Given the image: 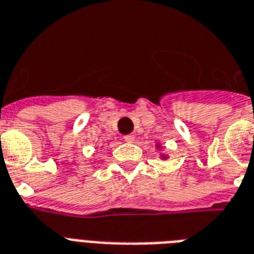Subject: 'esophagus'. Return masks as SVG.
I'll return each instance as SVG.
<instances>
[{"instance_id":"1","label":"esophagus","mask_w":254,"mask_h":254,"mask_svg":"<svg viewBox=\"0 0 254 254\" xmlns=\"http://www.w3.org/2000/svg\"><path fill=\"white\" fill-rule=\"evenodd\" d=\"M125 140L127 141V143H133V141H135V136H133V135H126Z\"/></svg>"}]
</instances>
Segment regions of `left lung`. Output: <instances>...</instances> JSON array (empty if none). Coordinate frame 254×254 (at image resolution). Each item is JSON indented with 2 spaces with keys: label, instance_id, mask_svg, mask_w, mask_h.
I'll return each instance as SVG.
<instances>
[{
  "label": "left lung",
  "instance_id": "obj_1",
  "mask_svg": "<svg viewBox=\"0 0 254 254\" xmlns=\"http://www.w3.org/2000/svg\"><path fill=\"white\" fill-rule=\"evenodd\" d=\"M156 147H158V148H162L160 143H156ZM162 159H164V160H166V159H168V156H167V155H164V154H162Z\"/></svg>",
  "mask_w": 254,
  "mask_h": 254
}]
</instances>
